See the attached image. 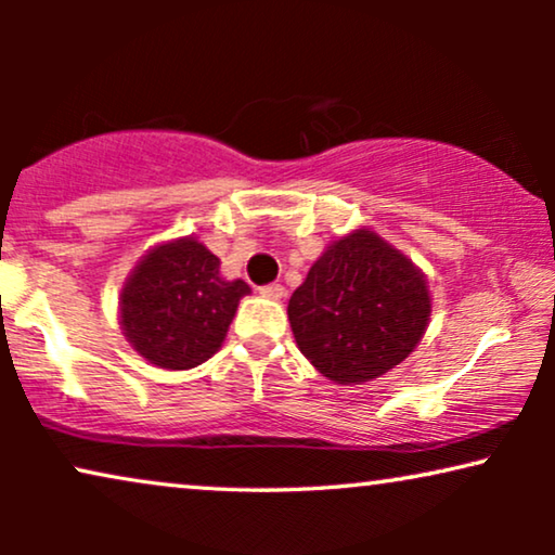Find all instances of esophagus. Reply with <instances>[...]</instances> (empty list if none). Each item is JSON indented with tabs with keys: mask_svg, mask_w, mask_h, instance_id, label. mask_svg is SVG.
I'll use <instances>...</instances> for the list:
<instances>
[{
	"mask_svg": "<svg viewBox=\"0 0 555 555\" xmlns=\"http://www.w3.org/2000/svg\"><path fill=\"white\" fill-rule=\"evenodd\" d=\"M260 295H262V298H268V300H283L285 298V287L278 285V283L264 285V287H260Z\"/></svg>",
	"mask_w": 555,
	"mask_h": 555,
	"instance_id": "obj_1",
	"label": "esophagus"
}]
</instances>
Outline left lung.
Returning <instances> with one entry per match:
<instances>
[{
    "instance_id": "8db88e82",
    "label": "left lung",
    "mask_w": 555,
    "mask_h": 555,
    "mask_svg": "<svg viewBox=\"0 0 555 555\" xmlns=\"http://www.w3.org/2000/svg\"><path fill=\"white\" fill-rule=\"evenodd\" d=\"M429 315L424 272L369 227L331 242L287 302L300 353L344 386L397 369L420 346Z\"/></svg>"
}]
</instances>
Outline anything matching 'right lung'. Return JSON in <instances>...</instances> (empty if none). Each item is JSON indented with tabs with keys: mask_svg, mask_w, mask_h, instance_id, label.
<instances>
[{
	"mask_svg": "<svg viewBox=\"0 0 555 555\" xmlns=\"http://www.w3.org/2000/svg\"><path fill=\"white\" fill-rule=\"evenodd\" d=\"M245 280H227L219 257L196 237L151 247L126 278L118 323L133 351L166 371H186L224 344Z\"/></svg>",
	"mask_w": 555,
	"mask_h": 555,
	"instance_id": "right-lung-1",
	"label": "right lung"
}]
</instances>
